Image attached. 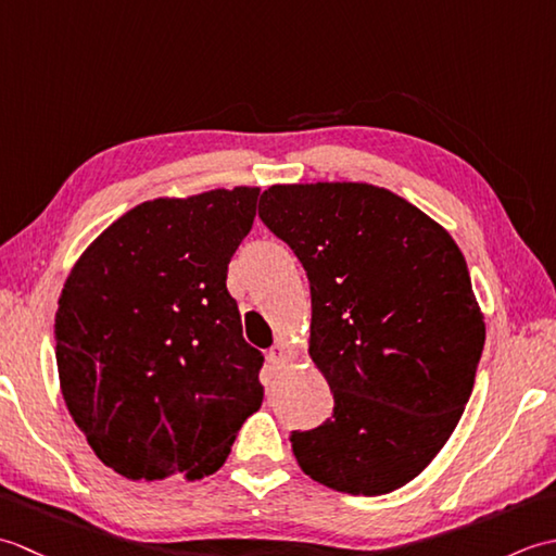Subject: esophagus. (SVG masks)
<instances>
[{"instance_id": "1", "label": "esophagus", "mask_w": 556, "mask_h": 556, "mask_svg": "<svg viewBox=\"0 0 556 556\" xmlns=\"http://www.w3.org/2000/svg\"><path fill=\"white\" fill-rule=\"evenodd\" d=\"M287 358H289V353H287V349L281 346V344H275V346H271V349L267 351V361H269L271 365H285Z\"/></svg>"}]
</instances>
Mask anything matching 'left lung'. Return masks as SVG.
I'll return each mask as SVG.
<instances>
[{
  "instance_id": "1",
  "label": "left lung",
  "mask_w": 556,
  "mask_h": 556,
  "mask_svg": "<svg viewBox=\"0 0 556 556\" xmlns=\"http://www.w3.org/2000/svg\"><path fill=\"white\" fill-rule=\"evenodd\" d=\"M257 215L308 275V351L334 394L332 418L291 432L293 456L337 492L404 488L452 437L485 346L464 253L368 184L269 186Z\"/></svg>"
}]
</instances>
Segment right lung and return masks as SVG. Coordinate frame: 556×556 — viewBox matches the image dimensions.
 I'll return each instance as SVG.
<instances>
[{
    "instance_id": "add662e5",
    "label": "right lung",
    "mask_w": 556,
    "mask_h": 556,
    "mask_svg": "<svg viewBox=\"0 0 556 556\" xmlns=\"http://www.w3.org/2000/svg\"><path fill=\"white\" fill-rule=\"evenodd\" d=\"M260 188L157 198L104 229L54 317L59 384L104 466L128 480H198L263 404V353L243 339L227 269Z\"/></svg>"
}]
</instances>
